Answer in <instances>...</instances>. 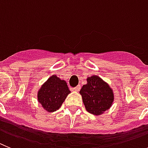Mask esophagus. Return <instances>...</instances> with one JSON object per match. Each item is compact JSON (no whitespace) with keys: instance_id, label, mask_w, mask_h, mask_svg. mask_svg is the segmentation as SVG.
<instances>
[{"instance_id":"esophagus-1","label":"esophagus","mask_w":148,"mask_h":148,"mask_svg":"<svg viewBox=\"0 0 148 148\" xmlns=\"http://www.w3.org/2000/svg\"><path fill=\"white\" fill-rule=\"evenodd\" d=\"M74 90H75V91H79V89H80V86H77V87L74 88Z\"/></svg>"}]
</instances>
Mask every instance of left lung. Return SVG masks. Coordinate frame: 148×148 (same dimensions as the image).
Returning a JSON list of instances; mask_svg holds the SVG:
<instances>
[{
    "label": "left lung",
    "mask_w": 148,
    "mask_h": 148,
    "mask_svg": "<svg viewBox=\"0 0 148 148\" xmlns=\"http://www.w3.org/2000/svg\"><path fill=\"white\" fill-rule=\"evenodd\" d=\"M79 94L86 110L94 115H101L108 110L114 99L111 88L97 75L87 78V84L82 86Z\"/></svg>",
    "instance_id": "8db88e82"
}]
</instances>
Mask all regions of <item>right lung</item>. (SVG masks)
<instances>
[{
  "instance_id": "obj_1",
  "label": "right lung",
  "mask_w": 148,
  "mask_h": 148,
  "mask_svg": "<svg viewBox=\"0 0 148 148\" xmlns=\"http://www.w3.org/2000/svg\"><path fill=\"white\" fill-rule=\"evenodd\" d=\"M70 93L66 81L52 75L39 89L38 99L45 110L54 112L60 108Z\"/></svg>"
}]
</instances>
